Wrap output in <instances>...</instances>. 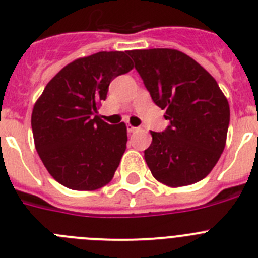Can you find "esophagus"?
Wrapping results in <instances>:
<instances>
[{
    "label": "esophagus",
    "mask_w": 258,
    "mask_h": 258,
    "mask_svg": "<svg viewBox=\"0 0 258 258\" xmlns=\"http://www.w3.org/2000/svg\"><path fill=\"white\" fill-rule=\"evenodd\" d=\"M126 129H127V132H129V133H133V132L138 131V127L133 126V125H131V124H127V125H126Z\"/></svg>",
    "instance_id": "esophagus-1"
}]
</instances>
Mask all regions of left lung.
<instances>
[{"label":"left lung","instance_id":"1","mask_svg":"<svg viewBox=\"0 0 258 258\" xmlns=\"http://www.w3.org/2000/svg\"><path fill=\"white\" fill-rule=\"evenodd\" d=\"M134 67L169 126L151 132L145 160L154 178L181 187L206 178L217 164L230 122V107L208 71L175 49L131 50Z\"/></svg>","mask_w":258,"mask_h":258}]
</instances>
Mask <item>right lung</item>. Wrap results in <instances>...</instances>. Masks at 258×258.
<instances>
[{"mask_svg":"<svg viewBox=\"0 0 258 258\" xmlns=\"http://www.w3.org/2000/svg\"><path fill=\"white\" fill-rule=\"evenodd\" d=\"M126 51H99L61 68L32 111L36 150L52 178L71 190L93 191L113 178L126 149V125L97 111L109 83L133 70Z\"/></svg>","mask_w":258,"mask_h":258,"instance_id":"obj_1","label":"right lung"}]
</instances>
